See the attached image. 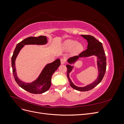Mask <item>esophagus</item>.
Listing matches in <instances>:
<instances>
[{
  "label": "esophagus",
  "mask_w": 124,
  "mask_h": 124,
  "mask_svg": "<svg viewBox=\"0 0 124 124\" xmlns=\"http://www.w3.org/2000/svg\"><path fill=\"white\" fill-rule=\"evenodd\" d=\"M66 62V59L65 58H62L61 59V62L62 65H63V64H64V63H65Z\"/></svg>",
  "instance_id": "34e87169"
}]
</instances>
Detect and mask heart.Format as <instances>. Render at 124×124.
<instances>
[{"label": "heart", "instance_id": "b5f03b06", "mask_svg": "<svg viewBox=\"0 0 124 124\" xmlns=\"http://www.w3.org/2000/svg\"><path fill=\"white\" fill-rule=\"evenodd\" d=\"M63 46L66 50H71L74 48L76 52H79L83 49V46L81 43H78L77 41L74 40H67L63 44Z\"/></svg>", "mask_w": 124, "mask_h": 124}]
</instances>
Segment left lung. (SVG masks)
<instances>
[{
	"mask_svg": "<svg viewBox=\"0 0 124 124\" xmlns=\"http://www.w3.org/2000/svg\"><path fill=\"white\" fill-rule=\"evenodd\" d=\"M85 39L87 40L88 46L87 48L85 51H83L78 55V56H75L73 57H70L68 60V62L69 63H72L74 62L78 57H88V56L96 55L98 57V69L99 71V76L97 79L93 83L89 84L85 87H78L74 85L70 80L69 78V73L71 72L73 68V66H71L70 65H67L66 66L67 71V78L69 80L70 86L74 89L77 90L81 92H86L92 89L95 87L99 84L101 81H102V78L104 76L105 73L106 71L107 67V62H106V56L105 54V52L103 50V47L102 46V44L101 42L96 39L94 37L91 35H81Z\"/></svg>",
	"mask_w": 124,
	"mask_h": 124,
	"instance_id": "left-lung-1",
	"label": "left lung"
}]
</instances>
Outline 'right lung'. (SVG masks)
I'll list each match as a JSON object with an SVG mask.
<instances>
[{
    "instance_id": "obj_1",
    "label": "right lung",
    "mask_w": 124,
    "mask_h": 124,
    "mask_svg": "<svg viewBox=\"0 0 124 124\" xmlns=\"http://www.w3.org/2000/svg\"><path fill=\"white\" fill-rule=\"evenodd\" d=\"M46 42L47 38L46 36H40L38 37H29L22 41L16 45L11 58L12 72L15 80L21 88L30 93L39 94L48 91L51 85L52 75L61 65L60 59H57L53 62L47 64L44 67L38 78L31 83H26L18 79L16 76V67H15V61L20 51L25 45L44 44Z\"/></svg>"
}]
</instances>
